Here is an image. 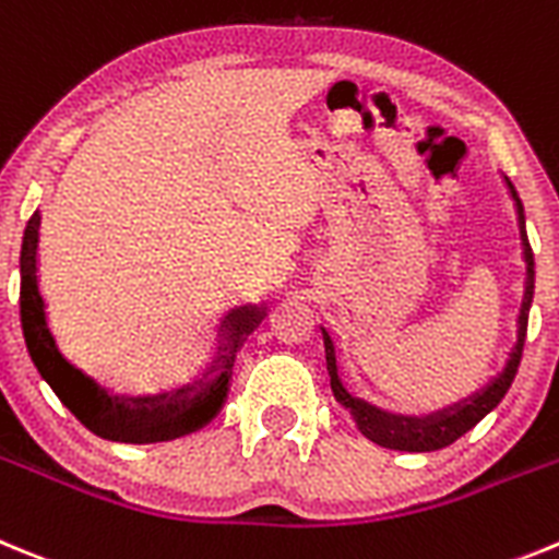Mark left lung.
Instances as JSON below:
<instances>
[{
    "label": "left lung",
    "instance_id": "obj_1",
    "mask_svg": "<svg viewBox=\"0 0 559 559\" xmlns=\"http://www.w3.org/2000/svg\"><path fill=\"white\" fill-rule=\"evenodd\" d=\"M507 180V189H510L512 200H515L518 211V228H521V245H524V261H526V289H524V304H521V314H518V342L512 348L510 359H507L504 370H501L490 384L481 392L471 395L462 404L449 406V409L431 412V415L424 417H412V415H392V412L379 409V406L367 404V401L354 399L345 386H342L340 373H336V354H334V342H331L329 331L323 329V342H325V365H329L331 376V390H334V399L340 401L345 409L354 417L356 429L373 440L376 445H384V449L395 451H437L451 445L454 440H460L465 431L474 429L487 412H492L501 404V399L510 390L512 379L518 373V365H521V354H524V340H526V323H530V306L532 295H535V255H532L530 239H526V223H524V205H521V198H518L515 186Z\"/></svg>",
    "mask_w": 559,
    "mask_h": 559
}]
</instances>
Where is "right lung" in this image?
I'll use <instances>...</instances> for the list:
<instances>
[{"label": "right lung", "instance_id": "1", "mask_svg": "<svg viewBox=\"0 0 559 559\" xmlns=\"http://www.w3.org/2000/svg\"><path fill=\"white\" fill-rule=\"evenodd\" d=\"M38 228L41 214L35 211L24 228L22 242V329L27 340V350L33 356L41 379L52 386V392L63 401L80 424L105 440L117 442H164L183 437L189 431L203 429L209 420L217 417L228 399V381L234 373L236 350L245 336L264 320L261 306H239L223 320L225 345H219L217 359L211 361L200 379L183 384L173 392L158 395H110L94 379L69 365L49 334L44 298L38 292Z\"/></svg>", "mask_w": 559, "mask_h": 559}]
</instances>
